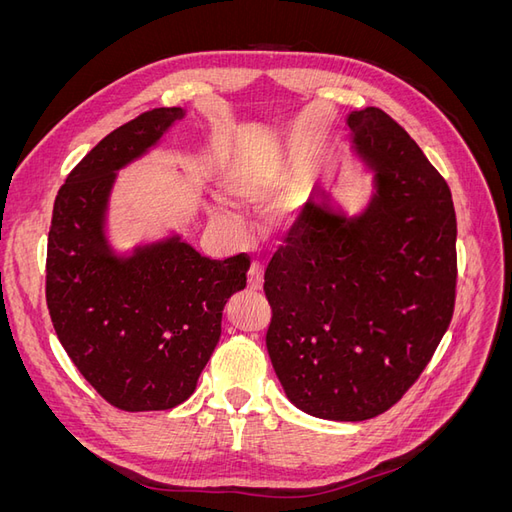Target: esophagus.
<instances>
[{
  "instance_id": "34e87169",
  "label": "esophagus",
  "mask_w": 512,
  "mask_h": 512,
  "mask_svg": "<svg viewBox=\"0 0 512 512\" xmlns=\"http://www.w3.org/2000/svg\"><path fill=\"white\" fill-rule=\"evenodd\" d=\"M262 277H265V267H262L260 262H252L250 271H247V286H250L252 290H260Z\"/></svg>"
}]
</instances>
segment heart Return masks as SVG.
I'll list each match as a JSON object with an SVG mask.
<instances>
[{
	"instance_id": "b5f03b06",
	"label": "heart",
	"mask_w": 512,
	"mask_h": 512,
	"mask_svg": "<svg viewBox=\"0 0 512 512\" xmlns=\"http://www.w3.org/2000/svg\"><path fill=\"white\" fill-rule=\"evenodd\" d=\"M294 168L290 162L282 160H269V162H243L235 170H230L224 188L230 196L239 200H260L271 194H280L288 190L292 183ZM271 222L277 226L292 224L297 218V205H294L292 196H282L271 207ZM213 220L222 226H232L230 218L224 211H213Z\"/></svg>"
}]
</instances>
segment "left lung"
Instances as JSON below:
<instances>
[{"label": "left lung", "mask_w": 512, "mask_h": 512, "mask_svg": "<svg viewBox=\"0 0 512 512\" xmlns=\"http://www.w3.org/2000/svg\"><path fill=\"white\" fill-rule=\"evenodd\" d=\"M374 173L361 215L307 203L265 271L267 350L288 399L329 421H367L423 374L453 318L451 190L410 134L376 106L348 115Z\"/></svg>", "instance_id": "left-lung-1"}]
</instances>
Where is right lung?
<instances>
[{
  "instance_id": "add662e5",
  "label": "right lung",
  "mask_w": 512,
  "mask_h": 512,
  "mask_svg": "<svg viewBox=\"0 0 512 512\" xmlns=\"http://www.w3.org/2000/svg\"><path fill=\"white\" fill-rule=\"evenodd\" d=\"M185 115L153 108L123 123L61 185L46 245V305L61 346L108 404L168 410L188 399L222 335V312L245 288L250 256H200L179 235L130 256L106 239L117 170Z\"/></svg>"
}]
</instances>
